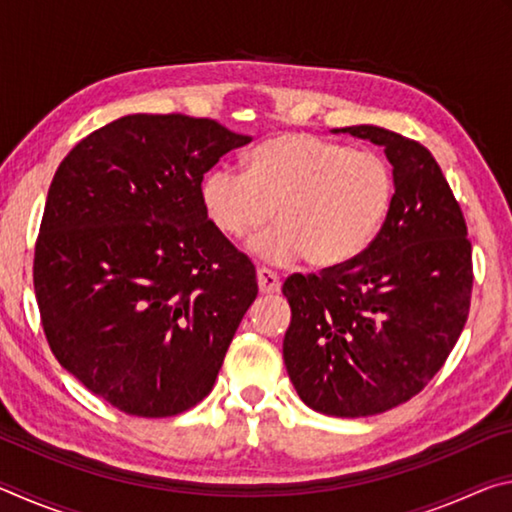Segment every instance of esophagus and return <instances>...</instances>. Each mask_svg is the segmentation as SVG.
I'll return each instance as SVG.
<instances>
[{"instance_id": "obj_1", "label": "esophagus", "mask_w": 512, "mask_h": 512, "mask_svg": "<svg viewBox=\"0 0 512 512\" xmlns=\"http://www.w3.org/2000/svg\"><path fill=\"white\" fill-rule=\"evenodd\" d=\"M257 287H259V293H264V296H271V293H277L282 289V282L280 277H277V273L268 271V268H257Z\"/></svg>"}]
</instances>
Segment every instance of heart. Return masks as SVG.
Wrapping results in <instances>:
<instances>
[{
    "label": "heart",
    "mask_w": 512,
    "mask_h": 512,
    "mask_svg": "<svg viewBox=\"0 0 512 512\" xmlns=\"http://www.w3.org/2000/svg\"><path fill=\"white\" fill-rule=\"evenodd\" d=\"M393 173L384 158L307 133H282L257 144L246 173L207 171L205 212L221 235L241 239L271 219L248 250L271 264L305 255L314 268H334L361 255L393 205Z\"/></svg>",
    "instance_id": "1"
}]
</instances>
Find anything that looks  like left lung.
<instances>
[{
	"instance_id": "obj_1",
	"label": "left lung",
	"mask_w": 512,
	"mask_h": 512,
	"mask_svg": "<svg viewBox=\"0 0 512 512\" xmlns=\"http://www.w3.org/2000/svg\"><path fill=\"white\" fill-rule=\"evenodd\" d=\"M384 146L393 205L372 244L320 275H291L282 354L300 400L336 418L384 413L418 395L461 336L472 246L461 207L420 142L361 124L334 128Z\"/></svg>"
}]
</instances>
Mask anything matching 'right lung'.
I'll return each mask as SVG.
<instances>
[{"label": "right lung", "mask_w": 512, "mask_h": 512, "mask_svg": "<svg viewBox=\"0 0 512 512\" xmlns=\"http://www.w3.org/2000/svg\"><path fill=\"white\" fill-rule=\"evenodd\" d=\"M253 142L214 119L126 115L51 180L33 284L51 352L119 411L169 418L212 391L255 266L207 219L201 183Z\"/></svg>", "instance_id": "right-lung-1"}]
</instances>
